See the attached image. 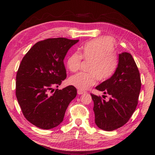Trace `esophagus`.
<instances>
[{
    "label": "esophagus",
    "mask_w": 155,
    "mask_h": 155,
    "mask_svg": "<svg viewBox=\"0 0 155 155\" xmlns=\"http://www.w3.org/2000/svg\"><path fill=\"white\" fill-rule=\"evenodd\" d=\"M85 92H86V91H83V90H77V94H78V95H81V94H83L85 93Z\"/></svg>",
    "instance_id": "esophagus-1"
}]
</instances>
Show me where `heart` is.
I'll return each instance as SVG.
<instances>
[{"label":"heart","mask_w":155,"mask_h":155,"mask_svg":"<svg viewBox=\"0 0 155 155\" xmlns=\"http://www.w3.org/2000/svg\"><path fill=\"white\" fill-rule=\"evenodd\" d=\"M115 41L110 36H102L86 42L68 57L66 66L72 72L80 68L81 59L90 61L87 73H78L69 78V83L80 90L95 85L96 78L104 81L111 78L116 70L118 60L115 53Z\"/></svg>","instance_id":"obj_1"}]
</instances>
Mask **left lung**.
Returning <instances> with one entry per match:
<instances>
[{"label":"left lung","mask_w":155,"mask_h":155,"mask_svg":"<svg viewBox=\"0 0 155 155\" xmlns=\"http://www.w3.org/2000/svg\"><path fill=\"white\" fill-rule=\"evenodd\" d=\"M141 85L140 72L132 55L128 52L120 54L114 74L96 87L110 95L109 101L106 102L101 96L91 94L98 127L111 131L124 126L137 107Z\"/></svg>","instance_id":"8db88e82"}]
</instances>
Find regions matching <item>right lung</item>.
Segmentation results:
<instances>
[{
    "instance_id": "right-lung-1",
    "label": "right lung",
    "mask_w": 155,
    "mask_h": 155,
    "mask_svg": "<svg viewBox=\"0 0 155 155\" xmlns=\"http://www.w3.org/2000/svg\"><path fill=\"white\" fill-rule=\"evenodd\" d=\"M78 40L48 38L31 47L21 61L16 74L15 95L28 122L41 129L56 127L64 120L77 89L69 85L52 90L66 78L64 59Z\"/></svg>"
}]
</instances>
